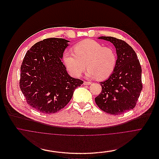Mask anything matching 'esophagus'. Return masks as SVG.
I'll use <instances>...</instances> for the list:
<instances>
[{
	"instance_id": "34e87169",
	"label": "esophagus",
	"mask_w": 159,
	"mask_h": 159,
	"mask_svg": "<svg viewBox=\"0 0 159 159\" xmlns=\"http://www.w3.org/2000/svg\"><path fill=\"white\" fill-rule=\"evenodd\" d=\"M91 84V82H89V81H84L83 83L84 85H89Z\"/></svg>"
}]
</instances>
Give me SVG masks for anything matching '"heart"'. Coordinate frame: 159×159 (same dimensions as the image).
Masks as SVG:
<instances>
[{
	"label": "heart",
	"instance_id": "b5f03b06",
	"mask_svg": "<svg viewBox=\"0 0 159 159\" xmlns=\"http://www.w3.org/2000/svg\"><path fill=\"white\" fill-rule=\"evenodd\" d=\"M74 50L66 51L63 54V61L73 76H80L86 66V76L91 78L105 80L113 72L116 55L113 49L103 47L96 41L86 39L75 45Z\"/></svg>",
	"mask_w": 159,
	"mask_h": 159
}]
</instances>
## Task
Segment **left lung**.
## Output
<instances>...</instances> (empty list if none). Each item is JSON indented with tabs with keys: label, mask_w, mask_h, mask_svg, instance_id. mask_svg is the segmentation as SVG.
<instances>
[{
	"label": "left lung",
	"mask_w": 159,
	"mask_h": 159,
	"mask_svg": "<svg viewBox=\"0 0 159 159\" xmlns=\"http://www.w3.org/2000/svg\"><path fill=\"white\" fill-rule=\"evenodd\" d=\"M100 39L111 43L117 55L115 68L108 80L100 82L102 91L95 98L98 107L114 115L135 108L142 89V68L136 52L124 41L102 36Z\"/></svg>",
	"instance_id": "1"
}]
</instances>
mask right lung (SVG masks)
<instances>
[{
	"label": "right lung",
	"instance_id": "add662e5",
	"mask_svg": "<svg viewBox=\"0 0 159 159\" xmlns=\"http://www.w3.org/2000/svg\"><path fill=\"white\" fill-rule=\"evenodd\" d=\"M69 42L62 38L44 39L27 51L22 61L20 88L29 105L43 113L64 108L75 89L83 83L71 77L62 62Z\"/></svg>",
	"mask_w": 159,
	"mask_h": 159
}]
</instances>
